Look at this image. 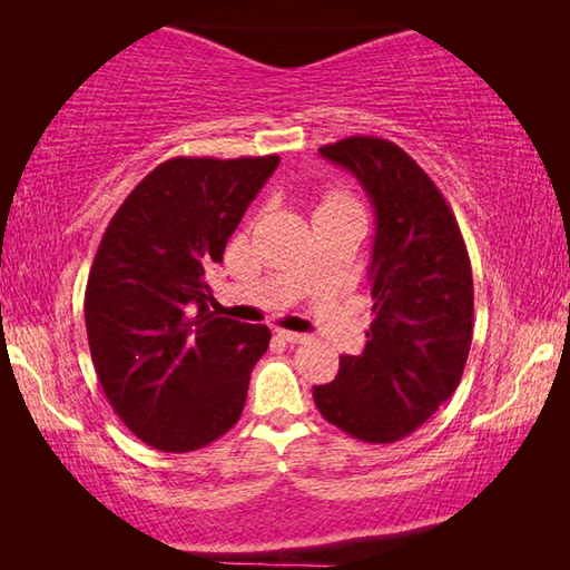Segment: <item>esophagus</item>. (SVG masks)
<instances>
[{
  "label": "esophagus",
  "instance_id": "esophagus-1",
  "mask_svg": "<svg viewBox=\"0 0 570 570\" xmlns=\"http://www.w3.org/2000/svg\"><path fill=\"white\" fill-rule=\"evenodd\" d=\"M276 336L278 340H284V342H288V344H302V342H306L308 336L306 334H298V332H288V330H276Z\"/></svg>",
  "mask_w": 570,
  "mask_h": 570
}]
</instances>
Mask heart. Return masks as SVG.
<instances>
[{"label":"heart","instance_id":"1","mask_svg":"<svg viewBox=\"0 0 570 570\" xmlns=\"http://www.w3.org/2000/svg\"><path fill=\"white\" fill-rule=\"evenodd\" d=\"M340 208H356V206L352 204V198L346 196V193H342V190L326 193L320 210H340Z\"/></svg>","mask_w":570,"mask_h":570}]
</instances>
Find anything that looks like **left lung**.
<instances>
[{"label": "left lung", "mask_w": 570, "mask_h": 570, "mask_svg": "<svg viewBox=\"0 0 570 570\" xmlns=\"http://www.w3.org/2000/svg\"><path fill=\"white\" fill-rule=\"evenodd\" d=\"M374 208L372 314L360 356L314 387L322 417L362 442H397L458 390L472 342V268L448 200L390 140L352 135L320 148Z\"/></svg>", "instance_id": "obj_1"}]
</instances>
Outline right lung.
I'll use <instances>...</instances> for the list:
<instances>
[{
  "label": "right lung",
  "mask_w": 570,
  "mask_h": 570,
  "mask_svg": "<svg viewBox=\"0 0 570 570\" xmlns=\"http://www.w3.org/2000/svg\"><path fill=\"white\" fill-rule=\"evenodd\" d=\"M276 166L170 158L105 228L85 288L90 354L112 410L150 448H206L244 412L272 332L208 312L206 274Z\"/></svg>",
  "instance_id": "1"
}]
</instances>
